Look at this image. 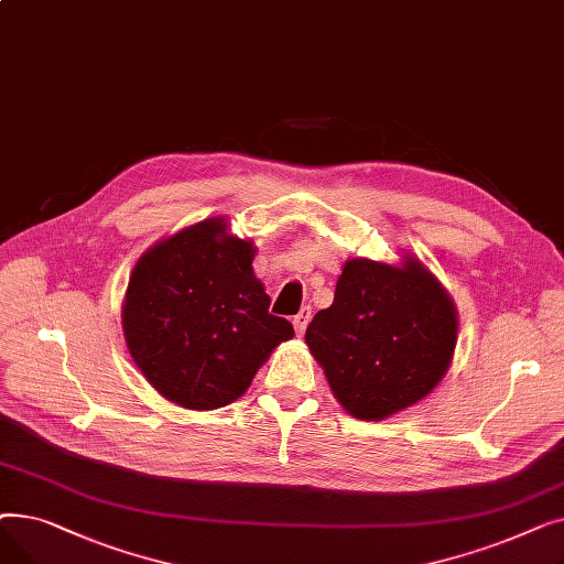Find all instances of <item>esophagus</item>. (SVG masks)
<instances>
[{
	"label": "esophagus",
	"mask_w": 564,
	"mask_h": 564,
	"mask_svg": "<svg viewBox=\"0 0 564 564\" xmlns=\"http://www.w3.org/2000/svg\"><path fill=\"white\" fill-rule=\"evenodd\" d=\"M308 322H311V308H308V306H304L297 315L292 317L294 332H297V336H304V332H306V327H308Z\"/></svg>",
	"instance_id": "esophagus-1"
}]
</instances>
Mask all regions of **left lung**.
<instances>
[{"mask_svg":"<svg viewBox=\"0 0 564 564\" xmlns=\"http://www.w3.org/2000/svg\"><path fill=\"white\" fill-rule=\"evenodd\" d=\"M457 308L427 267L349 258L334 304L315 313L306 345L349 416L383 421L425 400L446 377Z\"/></svg>","mask_w":564,"mask_h":564,"instance_id":"obj_1","label":"left lung"}]
</instances>
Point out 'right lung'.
<instances>
[{
    "label": "right lung",
    "instance_id": "1",
    "mask_svg": "<svg viewBox=\"0 0 564 564\" xmlns=\"http://www.w3.org/2000/svg\"><path fill=\"white\" fill-rule=\"evenodd\" d=\"M256 245L210 217L162 237L137 260L123 297L134 366L169 402L210 411L247 393L258 368L294 336L270 313Z\"/></svg>",
    "mask_w": 564,
    "mask_h": 564
}]
</instances>
